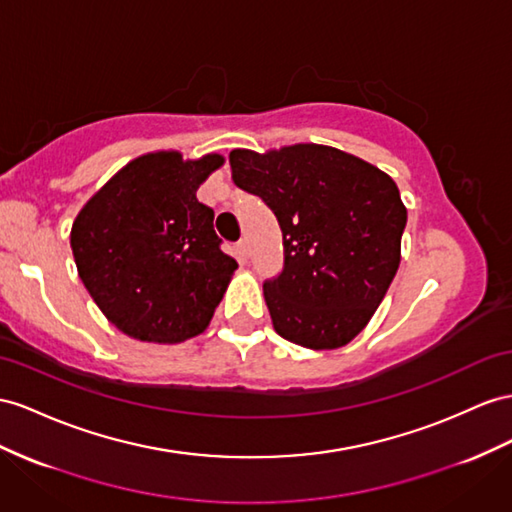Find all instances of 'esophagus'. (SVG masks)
I'll list each match as a JSON object with an SVG mask.
<instances>
[{"mask_svg": "<svg viewBox=\"0 0 512 512\" xmlns=\"http://www.w3.org/2000/svg\"><path fill=\"white\" fill-rule=\"evenodd\" d=\"M235 248H238V255H240L242 259H246V257H248V242H246L244 238L238 242V246H235Z\"/></svg>", "mask_w": 512, "mask_h": 512, "instance_id": "obj_1", "label": "esophagus"}]
</instances>
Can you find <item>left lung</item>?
Instances as JSON below:
<instances>
[{
    "instance_id": "left-lung-1",
    "label": "left lung",
    "mask_w": 512,
    "mask_h": 512,
    "mask_svg": "<svg viewBox=\"0 0 512 512\" xmlns=\"http://www.w3.org/2000/svg\"><path fill=\"white\" fill-rule=\"evenodd\" d=\"M235 186L253 192L283 231V272L264 283L272 326L311 350L352 342L400 266L406 207L387 173L326 144L233 149Z\"/></svg>"
}]
</instances>
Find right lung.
Here are the masks:
<instances>
[{
	"instance_id": "right-lung-1",
	"label": "right lung",
	"mask_w": 512,
	"mask_h": 512,
	"mask_svg": "<svg viewBox=\"0 0 512 512\" xmlns=\"http://www.w3.org/2000/svg\"><path fill=\"white\" fill-rule=\"evenodd\" d=\"M225 164L144 153L90 196L71 227L77 274L116 329L153 344L201 335L238 261L220 251L214 212L196 199Z\"/></svg>"
}]
</instances>
